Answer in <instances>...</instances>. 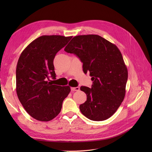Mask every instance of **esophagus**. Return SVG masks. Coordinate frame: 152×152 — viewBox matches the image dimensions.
<instances>
[{
  "instance_id": "obj_1",
  "label": "esophagus",
  "mask_w": 152,
  "mask_h": 152,
  "mask_svg": "<svg viewBox=\"0 0 152 152\" xmlns=\"http://www.w3.org/2000/svg\"><path fill=\"white\" fill-rule=\"evenodd\" d=\"M72 91H78L80 90V88L79 87H71Z\"/></svg>"
}]
</instances>
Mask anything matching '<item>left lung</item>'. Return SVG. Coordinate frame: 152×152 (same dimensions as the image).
I'll use <instances>...</instances> for the list:
<instances>
[{"label":"left lung","instance_id":"obj_1","mask_svg":"<svg viewBox=\"0 0 152 152\" xmlns=\"http://www.w3.org/2000/svg\"><path fill=\"white\" fill-rule=\"evenodd\" d=\"M83 63L84 73L89 72L91 88L81 86L87 100L79 107L91 121L107 120L115 113L125 97L127 69L120 50L98 35H78L65 48Z\"/></svg>","mask_w":152,"mask_h":152}]
</instances>
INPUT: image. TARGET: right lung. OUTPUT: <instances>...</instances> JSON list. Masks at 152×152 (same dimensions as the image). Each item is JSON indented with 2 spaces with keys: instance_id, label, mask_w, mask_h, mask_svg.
<instances>
[{
  "instance_id": "obj_1",
  "label": "right lung",
  "mask_w": 152,
  "mask_h": 152,
  "mask_svg": "<svg viewBox=\"0 0 152 152\" xmlns=\"http://www.w3.org/2000/svg\"><path fill=\"white\" fill-rule=\"evenodd\" d=\"M72 37L42 35L31 42L18 59L16 71V93L30 116L39 121H51L61 112L70 87L54 85L53 61L56 53Z\"/></svg>"
}]
</instances>
